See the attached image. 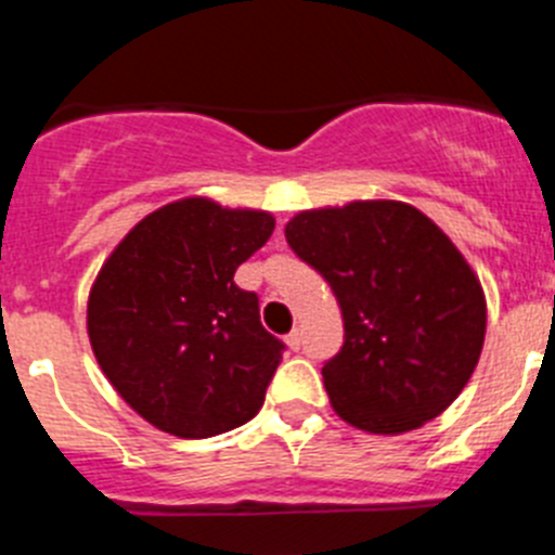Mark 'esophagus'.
Returning <instances> with one entry per match:
<instances>
[{"mask_svg":"<svg viewBox=\"0 0 555 555\" xmlns=\"http://www.w3.org/2000/svg\"><path fill=\"white\" fill-rule=\"evenodd\" d=\"M286 345L292 347V350H300V345H302V336H300V331H292L286 336Z\"/></svg>","mask_w":555,"mask_h":555,"instance_id":"obj_1","label":"esophagus"}]
</instances>
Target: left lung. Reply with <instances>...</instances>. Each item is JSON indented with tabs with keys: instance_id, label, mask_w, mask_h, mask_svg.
I'll return each instance as SVG.
<instances>
[{
	"instance_id": "obj_1",
	"label": "left lung",
	"mask_w": 555,
	"mask_h": 555,
	"mask_svg": "<svg viewBox=\"0 0 555 555\" xmlns=\"http://www.w3.org/2000/svg\"><path fill=\"white\" fill-rule=\"evenodd\" d=\"M286 242L341 308L345 345L322 366L333 411L386 436L442 414L487 336L478 274L444 230L409 203L358 199L300 210Z\"/></svg>"
}]
</instances>
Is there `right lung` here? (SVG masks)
<instances>
[{
    "instance_id": "right-lung-1",
    "label": "right lung",
    "mask_w": 555,
    "mask_h": 555,
    "mask_svg": "<svg viewBox=\"0 0 555 555\" xmlns=\"http://www.w3.org/2000/svg\"><path fill=\"white\" fill-rule=\"evenodd\" d=\"M267 210L185 197L116 244L88 294V338L111 386L150 425L208 439L249 423L283 358L235 269L269 242Z\"/></svg>"
}]
</instances>
